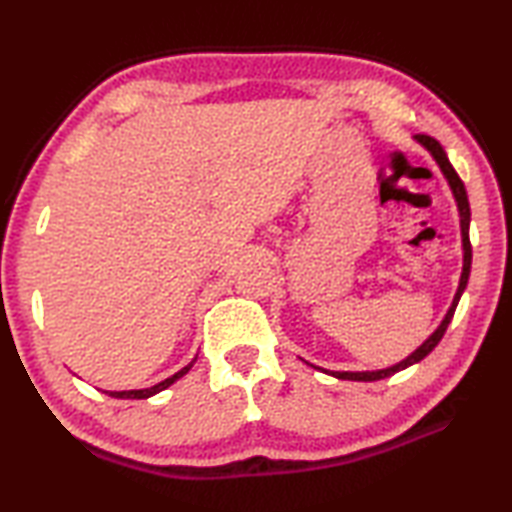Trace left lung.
Listing matches in <instances>:
<instances>
[{
    "label": "left lung",
    "instance_id": "1",
    "mask_svg": "<svg viewBox=\"0 0 512 512\" xmlns=\"http://www.w3.org/2000/svg\"><path fill=\"white\" fill-rule=\"evenodd\" d=\"M415 140H418L424 149H427L431 155H433V160L438 162V167H440V171L445 173V178H447V183H449V187H452V192H454V198H456V203H458V212H461V235H463V273H461V282H458V291H456V296H454V302H452V307H449V311H447V316L443 318V323H440V327L436 329V332H433L427 341H424L418 350H415L411 357H406L404 361H400V363H395V366H391V368H386V370H372V372H329V375H334V377H339V379H352V381H377V379H386V377H391V375H395V372H400V370H404V368H409V366H413V363H418V361H422L424 357H427V354L436 348V345L440 343V339H443L445 336V332H447V325L452 323V318H454V311H456V305H458V300H461V296H463V291H465V287H467V280H470V268H472V244H470V201H467V192H465V185H463V180L458 178V173H456V169L452 167V162L447 160V153H445V149L443 146H440V142L438 140H433V137H429V135H415ZM327 372V370H325Z\"/></svg>",
    "mask_w": 512,
    "mask_h": 512
}]
</instances>
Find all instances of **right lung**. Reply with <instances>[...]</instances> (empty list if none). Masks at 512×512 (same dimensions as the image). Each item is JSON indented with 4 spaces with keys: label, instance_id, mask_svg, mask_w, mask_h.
Instances as JSON below:
<instances>
[{
    "label": "right lung",
    "instance_id": "obj_1",
    "mask_svg": "<svg viewBox=\"0 0 512 512\" xmlns=\"http://www.w3.org/2000/svg\"><path fill=\"white\" fill-rule=\"evenodd\" d=\"M194 361H196V359H194ZM194 361L187 363V366H185L183 370H178L176 375H171L169 379H164V381H160V384H155V386H151V388H142V391H110L108 395H110V397H119V400H146V397H151V395H155V393L164 391V388H169V386L173 384V381L180 379L183 375H187L189 368L194 366Z\"/></svg>",
    "mask_w": 512,
    "mask_h": 512
}]
</instances>
